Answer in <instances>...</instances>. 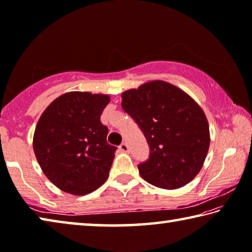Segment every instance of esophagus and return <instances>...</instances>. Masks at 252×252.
Returning a JSON list of instances; mask_svg holds the SVG:
<instances>
[{"mask_svg": "<svg viewBox=\"0 0 252 252\" xmlns=\"http://www.w3.org/2000/svg\"><path fill=\"white\" fill-rule=\"evenodd\" d=\"M119 149H120L121 152H127L129 151V147H127L126 143H122L120 147H119Z\"/></svg>", "mask_w": 252, "mask_h": 252, "instance_id": "esophagus-1", "label": "esophagus"}]
</instances>
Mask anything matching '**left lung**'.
Here are the masks:
<instances>
[{
	"instance_id": "obj_1",
	"label": "left lung",
	"mask_w": 252,
	"mask_h": 252,
	"mask_svg": "<svg viewBox=\"0 0 252 252\" xmlns=\"http://www.w3.org/2000/svg\"><path fill=\"white\" fill-rule=\"evenodd\" d=\"M122 109L134 119L150 146V158L138 165L150 185L173 190L200 172L210 146L203 110L180 88L149 81L122 92Z\"/></svg>"
}]
</instances>
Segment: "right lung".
Here are the masks:
<instances>
[{
	"mask_svg": "<svg viewBox=\"0 0 252 252\" xmlns=\"http://www.w3.org/2000/svg\"><path fill=\"white\" fill-rule=\"evenodd\" d=\"M110 95L72 91L51 102L36 123L33 150L45 177L73 195L95 191L106 181L117 148L106 142L100 121Z\"/></svg>",
	"mask_w": 252,
	"mask_h": 252,
	"instance_id": "add662e5",
	"label": "right lung"
}]
</instances>
